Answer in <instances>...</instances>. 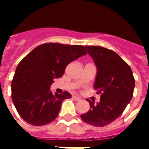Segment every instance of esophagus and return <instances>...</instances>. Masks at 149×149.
Wrapping results in <instances>:
<instances>
[{
  "mask_svg": "<svg viewBox=\"0 0 149 149\" xmlns=\"http://www.w3.org/2000/svg\"><path fill=\"white\" fill-rule=\"evenodd\" d=\"M72 97H73V99H74L76 101H80V100H81V98H80V97H77V96H73Z\"/></svg>",
  "mask_w": 149,
  "mask_h": 149,
  "instance_id": "34e87169",
  "label": "esophagus"
}]
</instances>
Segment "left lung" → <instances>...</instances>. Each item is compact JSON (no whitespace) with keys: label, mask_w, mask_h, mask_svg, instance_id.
Here are the masks:
<instances>
[{"label":"left lung","mask_w":149,"mask_h":149,"mask_svg":"<svg viewBox=\"0 0 149 149\" xmlns=\"http://www.w3.org/2000/svg\"><path fill=\"white\" fill-rule=\"evenodd\" d=\"M85 48L97 65L94 88L100 94V100L97 104L87 100L90 110L81 117L89 125L104 127L125 111L133 96L135 79L130 66L116 52L100 46Z\"/></svg>","instance_id":"8db88e82"}]
</instances>
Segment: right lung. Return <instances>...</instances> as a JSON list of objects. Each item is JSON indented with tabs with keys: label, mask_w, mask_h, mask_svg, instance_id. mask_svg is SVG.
<instances>
[{
	"label": "right lung",
	"mask_w": 149,
	"mask_h": 149,
	"mask_svg": "<svg viewBox=\"0 0 149 149\" xmlns=\"http://www.w3.org/2000/svg\"><path fill=\"white\" fill-rule=\"evenodd\" d=\"M86 54L82 45L45 43L25 56L18 64L11 84L12 100L21 118L34 126L53 121L63 100L72 96L68 92L53 94L50 85L64 75L70 62Z\"/></svg>",
	"instance_id": "obj_1"
}]
</instances>
